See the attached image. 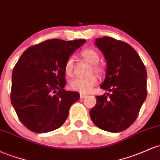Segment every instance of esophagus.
Wrapping results in <instances>:
<instances>
[{
	"mask_svg": "<svg viewBox=\"0 0 160 160\" xmlns=\"http://www.w3.org/2000/svg\"><path fill=\"white\" fill-rule=\"evenodd\" d=\"M87 96V94H83V93H82V92H80V99H83V98H85Z\"/></svg>",
	"mask_w": 160,
	"mask_h": 160,
	"instance_id": "esophagus-1",
	"label": "esophagus"
}]
</instances>
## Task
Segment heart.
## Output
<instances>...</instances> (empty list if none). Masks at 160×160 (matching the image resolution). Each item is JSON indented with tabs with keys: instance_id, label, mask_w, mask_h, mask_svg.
<instances>
[{
	"instance_id": "obj_1",
	"label": "heart",
	"mask_w": 160,
	"mask_h": 160,
	"mask_svg": "<svg viewBox=\"0 0 160 160\" xmlns=\"http://www.w3.org/2000/svg\"><path fill=\"white\" fill-rule=\"evenodd\" d=\"M82 57L86 61L92 64L91 71H94L98 75H102L104 73V68L101 64H98L100 61V55L99 52L93 48L83 49L80 52ZM64 73L67 76L71 77L74 71V61L72 57L69 58L66 61L64 67ZM98 81L97 77L95 74H91L88 77H78L72 79L70 82V87L73 90H77L82 93H87L92 89Z\"/></svg>"
}]
</instances>
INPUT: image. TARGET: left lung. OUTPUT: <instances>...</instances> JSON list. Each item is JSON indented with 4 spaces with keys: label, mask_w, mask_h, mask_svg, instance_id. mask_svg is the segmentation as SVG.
<instances>
[{
    "label": "left lung",
    "mask_w": 160,
    "mask_h": 160,
    "mask_svg": "<svg viewBox=\"0 0 160 160\" xmlns=\"http://www.w3.org/2000/svg\"><path fill=\"white\" fill-rule=\"evenodd\" d=\"M95 45L107 62L106 79L100 87L112 93L96 96L89 115L100 129L121 132L134 122L147 97V71L129 44L105 36L96 38Z\"/></svg>",
    "instance_id": "obj_1"
}]
</instances>
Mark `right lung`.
Listing matches in <instances>:
<instances>
[{"label": "right lung", "instance_id": "1", "mask_svg": "<svg viewBox=\"0 0 160 160\" xmlns=\"http://www.w3.org/2000/svg\"><path fill=\"white\" fill-rule=\"evenodd\" d=\"M86 40L53 38L28 48L12 74L10 100L20 122L29 131L47 133L62 126L70 107L80 98L64 89V67Z\"/></svg>", "mask_w": 160, "mask_h": 160}]
</instances>
